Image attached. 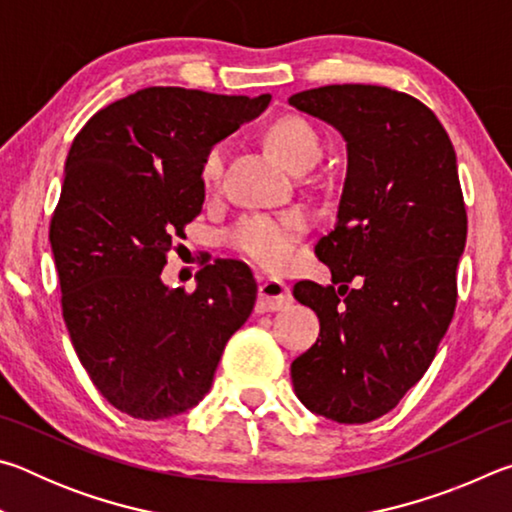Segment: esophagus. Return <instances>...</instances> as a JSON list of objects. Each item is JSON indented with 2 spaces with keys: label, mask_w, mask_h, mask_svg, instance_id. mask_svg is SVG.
I'll use <instances>...</instances> for the list:
<instances>
[{
  "label": "esophagus",
  "mask_w": 512,
  "mask_h": 512,
  "mask_svg": "<svg viewBox=\"0 0 512 512\" xmlns=\"http://www.w3.org/2000/svg\"><path fill=\"white\" fill-rule=\"evenodd\" d=\"M291 291L282 280L275 277H259V298H257V311H277L282 307L291 305Z\"/></svg>",
  "instance_id": "1"
}]
</instances>
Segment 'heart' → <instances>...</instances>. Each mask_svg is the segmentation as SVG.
<instances>
[{
	"mask_svg": "<svg viewBox=\"0 0 512 512\" xmlns=\"http://www.w3.org/2000/svg\"><path fill=\"white\" fill-rule=\"evenodd\" d=\"M266 140L271 149L296 171L309 169L323 153V140H320L314 124L300 115H284L275 119L268 126ZM225 160H228L225 144H214L205 153L201 178L207 189L221 185ZM305 225V214L298 210L282 214H248L232 225L225 239L237 253L277 271V268H287L296 259L298 239Z\"/></svg>",
	"mask_w": 512,
	"mask_h": 512,
	"instance_id": "heart-1",
	"label": "heart"
}]
</instances>
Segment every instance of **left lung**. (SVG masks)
<instances>
[{"label":"left lung","instance_id":"obj_1","mask_svg":"<svg viewBox=\"0 0 512 512\" xmlns=\"http://www.w3.org/2000/svg\"><path fill=\"white\" fill-rule=\"evenodd\" d=\"M289 103L348 142L339 216L314 248L332 284H293L320 320L291 363L293 388L309 411L363 424L422 379L454 318L467 237L456 153L422 101L381 85H325Z\"/></svg>","mask_w":512,"mask_h":512}]
</instances>
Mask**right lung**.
I'll use <instances>...</instances> for the list:
<instances>
[{
    "instance_id": "1",
    "label": "right lung",
    "mask_w": 512,
    "mask_h": 512,
    "mask_svg": "<svg viewBox=\"0 0 512 512\" xmlns=\"http://www.w3.org/2000/svg\"><path fill=\"white\" fill-rule=\"evenodd\" d=\"M268 101L155 85L94 112L67 153L49 223L60 309L92 384L131 418L201 402L255 307L239 259L205 264L194 291L164 287L160 273L203 210L205 153Z\"/></svg>"
}]
</instances>
